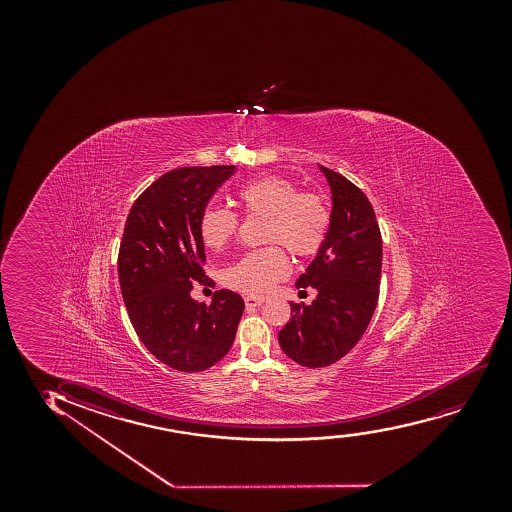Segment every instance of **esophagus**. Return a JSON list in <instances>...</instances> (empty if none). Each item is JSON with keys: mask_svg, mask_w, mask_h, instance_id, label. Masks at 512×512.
Segmentation results:
<instances>
[{"mask_svg": "<svg viewBox=\"0 0 512 512\" xmlns=\"http://www.w3.org/2000/svg\"><path fill=\"white\" fill-rule=\"evenodd\" d=\"M244 302H246V306L259 307L261 304H263V299H258V297H251V295H247V297H244Z\"/></svg>", "mask_w": 512, "mask_h": 512, "instance_id": "34e87169", "label": "esophagus"}]
</instances>
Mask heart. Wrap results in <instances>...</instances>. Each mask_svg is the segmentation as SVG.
I'll return each instance as SVG.
<instances>
[{
  "label": "heart",
  "instance_id": "heart-1",
  "mask_svg": "<svg viewBox=\"0 0 512 512\" xmlns=\"http://www.w3.org/2000/svg\"><path fill=\"white\" fill-rule=\"evenodd\" d=\"M237 203L246 217L266 218L263 242L277 244L244 254L224 273L227 287L247 295H265L287 277L285 253L307 259L318 253L328 237L331 210L323 194L300 191L287 177L263 176L237 191ZM239 217L225 208H208L201 213V241L220 251L234 239Z\"/></svg>",
  "mask_w": 512,
  "mask_h": 512
}]
</instances>
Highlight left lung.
Returning a JSON list of instances; mask_svg holds the SVG:
<instances>
[{
  "label": "left lung",
  "mask_w": 512,
  "mask_h": 512,
  "mask_svg": "<svg viewBox=\"0 0 512 512\" xmlns=\"http://www.w3.org/2000/svg\"><path fill=\"white\" fill-rule=\"evenodd\" d=\"M328 179L331 227L318 256L297 280L312 287V304L290 302L292 318L278 333L283 352L297 364L318 369L345 357L365 333L379 299L382 239L376 213L362 189L319 165Z\"/></svg>",
  "instance_id": "left-lung-1"
}]
</instances>
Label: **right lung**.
<instances>
[{
  "label": "right lung",
  "instance_id": "1",
  "mask_svg": "<svg viewBox=\"0 0 512 512\" xmlns=\"http://www.w3.org/2000/svg\"><path fill=\"white\" fill-rule=\"evenodd\" d=\"M235 165L181 167L165 172L136 198L119 246L121 294L143 345L181 372H200L224 359L244 311L227 288L212 304L191 297L204 278L200 218Z\"/></svg>",
  "mask_w": 512,
  "mask_h": 512
}]
</instances>
